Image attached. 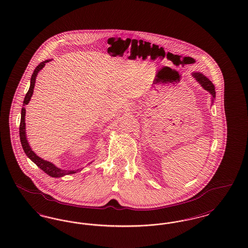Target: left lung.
I'll list each match as a JSON object with an SVG mask.
<instances>
[{
	"mask_svg": "<svg viewBox=\"0 0 248 248\" xmlns=\"http://www.w3.org/2000/svg\"><path fill=\"white\" fill-rule=\"evenodd\" d=\"M192 76L196 79V81L198 83H200L202 87L204 90L208 91L211 94V95H212V102H214V99L216 98V91H215V86H214L212 82L200 72H192Z\"/></svg>",
	"mask_w": 248,
	"mask_h": 248,
	"instance_id": "obj_1",
	"label": "left lung"
}]
</instances>
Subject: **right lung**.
<instances>
[{"label":"right lung","instance_id":"1","mask_svg":"<svg viewBox=\"0 0 248 248\" xmlns=\"http://www.w3.org/2000/svg\"><path fill=\"white\" fill-rule=\"evenodd\" d=\"M52 59H47L45 60L43 62H41L33 71L31 78V85L29 88L28 93L25 95L23 101V108H21V119H20V125H19V137H20V141L21 145L23 148L24 152L26 155L38 167H40L45 173H46L48 176L52 177H61L66 175H70V174H75L77 173L80 169H76V170H63L60 169L59 167H57L54 164H52L51 162H48L46 160L42 159L41 157H39L38 155H36L35 153L31 150L29 142L27 140V137H26V123H25V115H26V108L25 106L29 104L32 94H33V89H34V85H35L36 77L39 73V71H41L45 66L46 63H47L49 61H51Z\"/></svg>","mask_w":248,"mask_h":248}]
</instances>
